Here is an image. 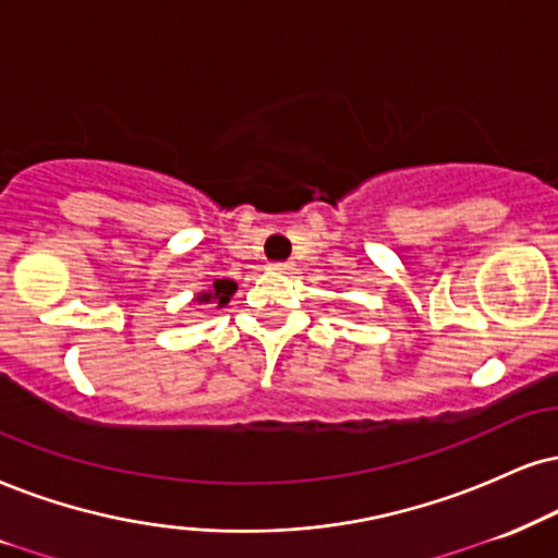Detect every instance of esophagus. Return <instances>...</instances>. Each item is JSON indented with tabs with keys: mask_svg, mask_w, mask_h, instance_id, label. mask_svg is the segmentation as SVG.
I'll use <instances>...</instances> for the list:
<instances>
[{
	"mask_svg": "<svg viewBox=\"0 0 558 558\" xmlns=\"http://www.w3.org/2000/svg\"><path fill=\"white\" fill-rule=\"evenodd\" d=\"M271 271L292 274L294 271V264H292V260H277V264H271Z\"/></svg>",
	"mask_w": 558,
	"mask_h": 558,
	"instance_id": "34e87169",
	"label": "esophagus"
}]
</instances>
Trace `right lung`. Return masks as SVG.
I'll list each match as a JSON object with an SVG mask.
<instances>
[{
  "mask_svg": "<svg viewBox=\"0 0 558 558\" xmlns=\"http://www.w3.org/2000/svg\"><path fill=\"white\" fill-rule=\"evenodd\" d=\"M238 284L232 279H217L215 284H211L209 292H198L196 294V302L198 305H209V302H217V307H225L227 302H230L232 294H235Z\"/></svg>",
  "mask_w": 558,
  "mask_h": 558,
  "instance_id": "obj_1",
  "label": "right lung"
}]
</instances>
